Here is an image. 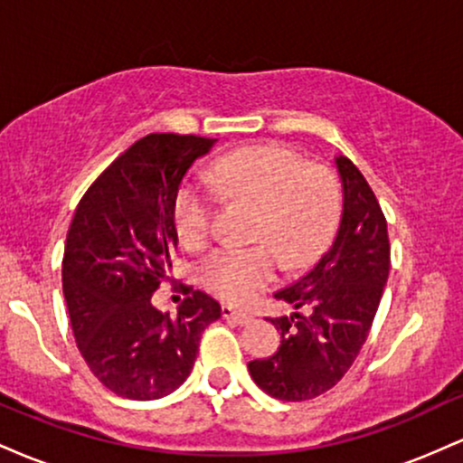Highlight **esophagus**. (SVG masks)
<instances>
[{"label": "esophagus", "mask_w": 463, "mask_h": 463, "mask_svg": "<svg viewBox=\"0 0 463 463\" xmlns=\"http://www.w3.org/2000/svg\"><path fill=\"white\" fill-rule=\"evenodd\" d=\"M222 316H224L226 320H232V322H237V324H248V322H252V316H250V313L232 309L231 305L222 307Z\"/></svg>", "instance_id": "obj_1"}]
</instances>
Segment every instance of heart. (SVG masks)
I'll list each match as a JSON object with an SVG mask.
<instances>
[{"label": "heart", "mask_w": 463, "mask_h": 463, "mask_svg": "<svg viewBox=\"0 0 463 463\" xmlns=\"http://www.w3.org/2000/svg\"><path fill=\"white\" fill-rule=\"evenodd\" d=\"M211 183L222 195L259 206L250 248H217L200 263V283L226 302H248L285 268L305 269L326 252L342 222V187L333 172L309 165L285 146H250L213 163ZM184 248L200 250L213 235V200L184 187L174 209Z\"/></svg>", "instance_id": "obj_1"}]
</instances>
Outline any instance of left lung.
Returning a JSON list of instances; mask_svg holds the SVG:
<instances>
[{"label": "left lung", "instance_id": "obj_1", "mask_svg": "<svg viewBox=\"0 0 463 463\" xmlns=\"http://www.w3.org/2000/svg\"><path fill=\"white\" fill-rule=\"evenodd\" d=\"M344 213L333 248L298 283L274 294L296 313L272 317L280 346L248 364L265 394L309 401L342 381L368 337L390 274L387 222L374 191L350 158H337Z\"/></svg>", "mask_w": 463, "mask_h": 463}]
</instances>
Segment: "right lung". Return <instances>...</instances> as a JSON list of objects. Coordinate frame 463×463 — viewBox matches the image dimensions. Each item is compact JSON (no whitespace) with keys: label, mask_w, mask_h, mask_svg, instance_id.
I'll return each instance as SVG.
<instances>
[{"label":"right lung","mask_w":463,"mask_h":463,"mask_svg":"<svg viewBox=\"0 0 463 463\" xmlns=\"http://www.w3.org/2000/svg\"><path fill=\"white\" fill-rule=\"evenodd\" d=\"M213 143L152 132L117 156L78 202L62 257V291L78 350L117 396L172 394L194 370L204 328L222 317L211 296L187 285L178 316L152 305L176 252L178 187Z\"/></svg>","instance_id":"1"}]
</instances>
